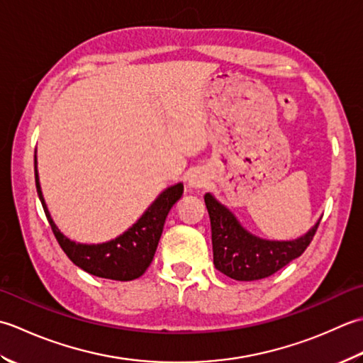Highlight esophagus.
<instances>
[{
	"instance_id": "obj_1",
	"label": "esophagus",
	"mask_w": 363,
	"mask_h": 363,
	"mask_svg": "<svg viewBox=\"0 0 363 363\" xmlns=\"http://www.w3.org/2000/svg\"><path fill=\"white\" fill-rule=\"evenodd\" d=\"M208 184V175L202 169H194L188 174V186L191 189H202Z\"/></svg>"
}]
</instances>
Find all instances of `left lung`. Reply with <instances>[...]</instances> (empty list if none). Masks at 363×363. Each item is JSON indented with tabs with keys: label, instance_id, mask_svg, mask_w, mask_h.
<instances>
[{
	"label": "left lung",
	"instance_id": "obj_1",
	"mask_svg": "<svg viewBox=\"0 0 363 363\" xmlns=\"http://www.w3.org/2000/svg\"><path fill=\"white\" fill-rule=\"evenodd\" d=\"M203 199L211 223L213 263L223 274L241 282L269 277L302 255L321 220L296 240H266L249 232L211 192Z\"/></svg>",
	"mask_w": 363,
	"mask_h": 363
}]
</instances>
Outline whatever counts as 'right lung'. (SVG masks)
<instances>
[{
    "label": "right lung",
    "mask_w": 363,
    "mask_h": 363,
    "mask_svg": "<svg viewBox=\"0 0 363 363\" xmlns=\"http://www.w3.org/2000/svg\"><path fill=\"white\" fill-rule=\"evenodd\" d=\"M34 172L37 194H39L43 211L47 214L51 230H53L59 246L67 254L73 264H77L78 268L95 277L121 280V282L138 279L149 268L155 250L158 247V241L161 238L167 214L183 196V183L172 184L155 199L135 224L119 236H116L114 240L97 244L77 242L59 230V227L51 218L45 199L42 194L35 153Z\"/></svg>",
    "instance_id": "add662e5"
}]
</instances>
